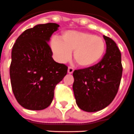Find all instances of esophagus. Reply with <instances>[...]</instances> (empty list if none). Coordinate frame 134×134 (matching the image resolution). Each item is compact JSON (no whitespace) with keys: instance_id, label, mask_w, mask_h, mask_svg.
Segmentation results:
<instances>
[{"instance_id":"34e87169","label":"esophagus","mask_w":134,"mask_h":134,"mask_svg":"<svg viewBox=\"0 0 134 134\" xmlns=\"http://www.w3.org/2000/svg\"><path fill=\"white\" fill-rule=\"evenodd\" d=\"M74 69H73L72 67H71V66H69V68H68V73L69 74H72L74 72Z\"/></svg>"}]
</instances>
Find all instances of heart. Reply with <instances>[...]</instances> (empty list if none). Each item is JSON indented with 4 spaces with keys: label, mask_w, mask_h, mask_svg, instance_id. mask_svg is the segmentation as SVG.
Here are the masks:
<instances>
[{
    "label": "heart",
    "mask_w": 134,
    "mask_h": 134,
    "mask_svg": "<svg viewBox=\"0 0 134 134\" xmlns=\"http://www.w3.org/2000/svg\"><path fill=\"white\" fill-rule=\"evenodd\" d=\"M50 46L57 59L65 62L74 51V60L79 66L88 68L99 62L105 53L104 39L89 32L67 31L63 33L60 40H52Z\"/></svg>",
    "instance_id": "heart-1"
}]
</instances>
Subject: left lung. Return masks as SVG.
<instances>
[{"label":"left lung","instance_id":"left-lung-1","mask_svg":"<svg viewBox=\"0 0 134 134\" xmlns=\"http://www.w3.org/2000/svg\"><path fill=\"white\" fill-rule=\"evenodd\" d=\"M106 53L95 65L73 73V90L79 108L87 112L102 110L116 96L122 77L121 53L113 40L104 36Z\"/></svg>","mask_w":134,"mask_h":134}]
</instances>
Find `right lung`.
I'll list each match as a JSON object with an SVG mask.
<instances>
[{
	"label": "right lung",
	"mask_w": 134,
	"mask_h": 134,
	"mask_svg": "<svg viewBox=\"0 0 134 134\" xmlns=\"http://www.w3.org/2000/svg\"><path fill=\"white\" fill-rule=\"evenodd\" d=\"M59 25L38 24L17 38L11 52L10 78L17 102L23 108L40 110L51 104L54 90L63 80L68 66L55 62L48 44Z\"/></svg>",
	"instance_id": "1"
}]
</instances>
